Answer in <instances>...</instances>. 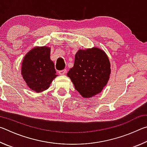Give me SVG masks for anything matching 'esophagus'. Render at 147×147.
<instances>
[{"instance_id": "1", "label": "esophagus", "mask_w": 147, "mask_h": 147, "mask_svg": "<svg viewBox=\"0 0 147 147\" xmlns=\"http://www.w3.org/2000/svg\"><path fill=\"white\" fill-rule=\"evenodd\" d=\"M66 72H67L66 69H63V70L59 71V74H61V75H63V74H65L66 73Z\"/></svg>"}]
</instances>
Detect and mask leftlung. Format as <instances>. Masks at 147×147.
Returning <instances> with one entry per match:
<instances>
[{
    "instance_id": "8db88e82",
    "label": "left lung",
    "mask_w": 147,
    "mask_h": 147,
    "mask_svg": "<svg viewBox=\"0 0 147 147\" xmlns=\"http://www.w3.org/2000/svg\"><path fill=\"white\" fill-rule=\"evenodd\" d=\"M110 74L108 56L102 49L93 47L77 52L73 67L67 75L82 97L91 98L102 91Z\"/></svg>"
}]
</instances>
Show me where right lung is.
Listing matches in <instances>:
<instances>
[{"label": "right lung", "instance_id": "right-lung-1", "mask_svg": "<svg viewBox=\"0 0 147 147\" xmlns=\"http://www.w3.org/2000/svg\"><path fill=\"white\" fill-rule=\"evenodd\" d=\"M54 62L51 59V48L36 47L24 57L21 74L27 86L37 93L48 89L53 80L58 76Z\"/></svg>", "mask_w": 147, "mask_h": 147}]
</instances>
